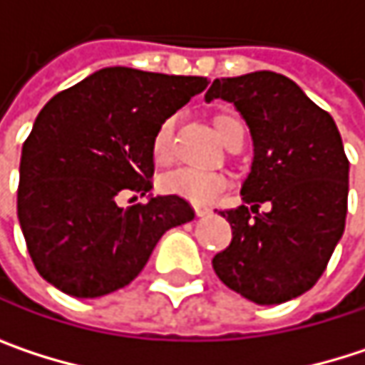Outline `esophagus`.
I'll return each instance as SVG.
<instances>
[{"mask_svg": "<svg viewBox=\"0 0 365 365\" xmlns=\"http://www.w3.org/2000/svg\"><path fill=\"white\" fill-rule=\"evenodd\" d=\"M209 213H211L209 207H196V215H198V217H205V215H209Z\"/></svg>", "mask_w": 365, "mask_h": 365, "instance_id": "obj_1", "label": "esophagus"}]
</instances>
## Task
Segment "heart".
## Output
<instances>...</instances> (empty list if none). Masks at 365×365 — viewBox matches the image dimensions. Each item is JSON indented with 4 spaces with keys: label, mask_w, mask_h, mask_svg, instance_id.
<instances>
[{
    "label": "heart",
    "mask_w": 365,
    "mask_h": 365,
    "mask_svg": "<svg viewBox=\"0 0 365 365\" xmlns=\"http://www.w3.org/2000/svg\"><path fill=\"white\" fill-rule=\"evenodd\" d=\"M237 126H243V124H241V120H237L232 115L217 118V133L224 143ZM173 133H175V118L167 115L165 120H160V124L156 126V130L152 135V156L158 165H167L173 158ZM226 185H228V178L224 173L200 171V169H190V167L167 173L158 182L160 192L180 196L194 205H209V202L217 200L222 196V192L226 190Z\"/></svg>",
    "instance_id": "1"
}]
</instances>
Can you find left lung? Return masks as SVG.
Returning a JSON list of instances; mask_svg holds the SVG:
<instances>
[{"label": "left lung", "instance_id": "left-lung-1", "mask_svg": "<svg viewBox=\"0 0 365 365\" xmlns=\"http://www.w3.org/2000/svg\"><path fill=\"white\" fill-rule=\"evenodd\" d=\"M205 99L235 103L254 139L245 205L220 211L232 243L213 270L255 304L287 302L319 281L344 232L349 158L336 122L274 71L215 80ZM262 202L270 212L259 211Z\"/></svg>", "mask_w": 365, "mask_h": 365}]
</instances>
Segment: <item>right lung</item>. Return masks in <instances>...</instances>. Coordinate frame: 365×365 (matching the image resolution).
I'll use <instances>...</instances> for the list:
<instances>
[{"instance_id": "right-lung-1", "label": "right lung", "mask_w": 365, "mask_h": 365, "mask_svg": "<svg viewBox=\"0 0 365 365\" xmlns=\"http://www.w3.org/2000/svg\"><path fill=\"white\" fill-rule=\"evenodd\" d=\"M207 78L106 67L54 95L23 143L16 211L36 270L76 298L128 285L160 237L194 220L180 196L118 207L152 190V135Z\"/></svg>"}]
</instances>
